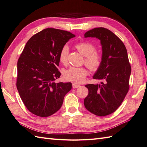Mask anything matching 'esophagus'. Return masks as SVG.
<instances>
[{
    "instance_id": "34e87169",
    "label": "esophagus",
    "mask_w": 147,
    "mask_h": 147,
    "mask_svg": "<svg viewBox=\"0 0 147 147\" xmlns=\"http://www.w3.org/2000/svg\"><path fill=\"white\" fill-rule=\"evenodd\" d=\"M79 87H80V85H78V84H76V83H73V84H72V87H73L74 88H77Z\"/></svg>"
}]
</instances>
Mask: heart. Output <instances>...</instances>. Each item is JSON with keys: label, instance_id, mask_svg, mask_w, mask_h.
Segmentation results:
<instances>
[{"label": "heart", "instance_id": "obj_1", "mask_svg": "<svg viewBox=\"0 0 147 147\" xmlns=\"http://www.w3.org/2000/svg\"><path fill=\"white\" fill-rule=\"evenodd\" d=\"M76 48L80 54L85 57L84 62L91 71H95L100 67L102 62V56L100 53L95 51V46L92 43L82 42L76 45ZM69 47L64 45L59 53V60L63 65L68 61ZM88 71L85 67H70L64 71L63 76L65 79L75 83H82L87 76Z\"/></svg>", "mask_w": 147, "mask_h": 147}]
</instances>
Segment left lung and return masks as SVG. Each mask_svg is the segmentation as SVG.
Returning <instances> with one entry per match:
<instances>
[{"label":"left lung","mask_w":147,"mask_h":147,"mask_svg":"<svg viewBox=\"0 0 147 147\" xmlns=\"http://www.w3.org/2000/svg\"><path fill=\"white\" fill-rule=\"evenodd\" d=\"M84 37L99 39L102 49V65L93 76L101 83L85 85L88 94L84 105L95 115H108L119 108L129 90L131 66L127 49L123 42L105 28H93Z\"/></svg>","instance_id":"8db88e82"}]
</instances>
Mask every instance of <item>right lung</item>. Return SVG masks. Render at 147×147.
Segmentation results:
<instances>
[{
  "mask_svg": "<svg viewBox=\"0 0 147 147\" xmlns=\"http://www.w3.org/2000/svg\"><path fill=\"white\" fill-rule=\"evenodd\" d=\"M70 32L48 28L28 40L17 62V88L26 108L34 115L47 117L62 107L70 82L55 83L60 77L57 69L59 53L70 38Z\"/></svg>",
  "mask_w": 147,
  "mask_h": 147,
  "instance_id": "1",
  "label": "right lung"
}]
</instances>
